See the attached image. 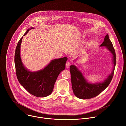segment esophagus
<instances>
[{
  "instance_id": "1",
  "label": "esophagus",
  "mask_w": 126,
  "mask_h": 126,
  "mask_svg": "<svg viewBox=\"0 0 126 126\" xmlns=\"http://www.w3.org/2000/svg\"><path fill=\"white\" fill-rule=\"evenodd\" d=\"M70 66V63L69 62H67L66 63V67L67 68H69Z\"/></svg>"
}]
</instances>
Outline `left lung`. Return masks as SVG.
Instances as JSON below:
<instances>
[{
	"label": "left lung",
	"mask_w": 126,
	"mask_h": 126,
	"mask_svg": "<svg viewBox=\"0 0 126 126\" xmlns=\"http://www.w3.org/2000/svg\"><path fill=\"white\" fill-rule=\"evenodd\" d=\"M100 46H105L113 56L114 68L111 74L102 83L91 84L87 82L82 73L74 65H71L70 71L71 77L72 87L75 95L81 99H87L94 98L99 95L109 86L114 76L116 63V56L113 44L108 34L106 35L104 41Z\"/></svg>",
	"instance_id": "1"
}]
</instances>
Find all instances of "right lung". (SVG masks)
Here are the masks:
<instances>
[{"instance_id": "1", "label": "right lung", "mask_w": 126, "mask_h": 126, "mask_svg": "<svg viewBox=\"0 0 126 126\" xmlns=\"http://www.w3.org/2000/svg\"><path fill=\"white\" fill-rule=\"evenodd\" d=\"M31 29L33 28L28 29L23 36ZM22 38L18 42L15 52L14 63L17 79L30 94L37 97L48 96L52 92L58 75L65 69L67 58L53 60L43 70L31 72L24 67L21 60L20 50Z\"/></svg>"}]
</instances>
